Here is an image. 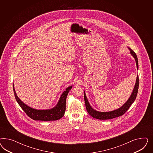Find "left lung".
Masks as SVG:
<instances>
[{
	"label": "left lung",
	"instance_id": "8db88e82",
	"mask_svg": "<svg viewBox=\"0 0 153 153\" xmlns=\"http://www.w3.org/2000/svg\"><path fill=\"white\" fill-rule=\"evenodd\" d=\"M130 51V53L132 55V56L134 57L136 61V66H137V69L138 70L139 68V64H138V59L137 57L136 54V53L132 50H131L130 48L128 47ZM139 75L137 74V78H136V83L134 85V88L133 90V91L131 94L129 99L127 100V101L120 108L118 109L112 111H107V112H102V111H97L94 110L92 107L90 106V104L88 102V100L87 99V97L86 96L85 92L84 91V100H85V106L86 110L88 112V114L93 117V118H95L96 119L98 120H110L114 118H116L120 116H122L129 109L130 106L131 104L134 102V100L136 99V97H137V94L138 92V89H139Z\"/></svg>",
	"mask_w": 153,
	"mask_h": 153
}]
</instances>
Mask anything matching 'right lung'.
<instances>
[{"instance_id": "obj_1", "label": "right lung", "mask_w": 153, "mask_h": 153, "mask_svg": "<svg viewBox=\"0 0 153 153\" xmlns=\"http://www.w3.org/2000/svg\"><path fill=\"white\" fill-rule=\"evenodd\" d=\"M13 87L16 101L19 103L21 108L23 109V111L26 113V114L33 120L44 121L58 120L64 116L65 111L66 98L70 90L72 88V86H70L65 89V91L62 93L56 107L50 109L37 110L28 107L23 102H22L16 93L14 88V84L13 85Z\"/></svg>"}]
</instances>
